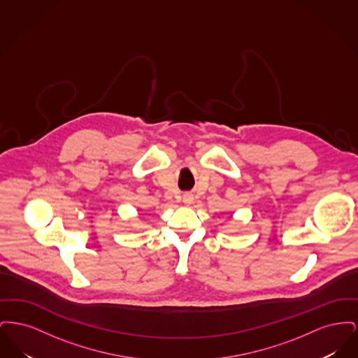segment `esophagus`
Wrapping results in <instances>:
<instances>
[{"mask_svg":"<svg viewBox=\"0 0 358 358\" xmlns=\"http://www.w3.org/2000/svg\"><path fill=\"white\" fill-rule=\"evenodd\" d=\"M182 203L185 205H190L193 203V194H190V193H185L184 196H182Z\"/></svg>","mask_w":358,"mask_h":358,"instance_id":"esophagus-1","label":"esophagus"}]
</instances>
